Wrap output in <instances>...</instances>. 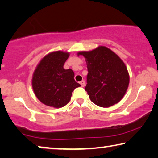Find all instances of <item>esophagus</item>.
I'll return each mask as SVG.
<instances>
[{"instance_id": "34e87169", "label": "esophagus", "mask_w": 158, "mask_h": 158, "mask_svg": "<svg viewBox=\"0 0 158 158\" xmlns=\"http://www.w3.org/2000/svg\"><path fill=\"white\" fill-rule=\"evenodd\" d=\"M80 84L81 85L82 87H85V83L84 81H82L81 82H80Z\"/></svg>"}]
</instances>
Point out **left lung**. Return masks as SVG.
<instances>
[{
    "instance_id": "1",
    "label": "left lung",
    "mask_w": 158,
    "mask_h": 158,
    "mask_svg": "<svg viewBox=\"0 0 158 158\" xmlns=\"http://www.w3.org/2000/svg\"><path fill=\"white\" fill-rule=\"evenodd\" d=\"M77 54L85 59L88 74L85 89L90 100L101 107L117 104L129 85L127 68L120 57L104 46Z\"/></svg>"
}]
</instances>
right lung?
Listing matches in <instances>:
<instances>
[{
  "mask_svg": "<svg viewBox=\"0 0 158 158\" xmlns=\"http://www.w3.org/2000/svg\"><path fill=\"white\" fill-rule=\"evenodd\" d=\"M69 56L63 51L51 52L41 59L33 73V91L45 105L63 107L71 100L72 92L81 86L74 80V72L64 68Z\"/></svg>",
  "mask_w": 158,
  "mask_h": 158,
  "instance_id": "right-lung-1",
  "label": "right lung"
}]
</instances>
